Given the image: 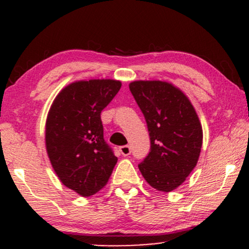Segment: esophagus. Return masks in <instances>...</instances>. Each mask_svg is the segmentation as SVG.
Returning a JSON list of instances; mask_svg holds the SVG:
<instances>
[{
    "label": "esophagus",
    "mask_w": 249,
    "mask_h": 249,
    "mask_svg": "<svg viewBox=\"0 0 249 249\" xmlns=\"http://www.w3.org/2000/svg\"><path fill=\"white\" fill-rule=\"evenodd\" d=\"M119 152H121L124 157H127L131 154V147L128 145H124V146L119 147Z\"/></svg>",
    "instance_id": "34e87169"
}]
</instances>
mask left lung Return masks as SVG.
I'll use <instances>...</instances> for the list:
<instances>
[{
	"instance_id": "obj_1",
	"label": "left lung",
	"mask_w": 249,
	"mask_h": 249,
	"mask_svg": "<svg viewBox=\"0 0 249 249\" xmlns=\"http://www.w3.org/2000/svg\"><path fill=\"white\" fill-rule=\"evenodd\" d=\"M130 91L146 121L151 150L138 165L156 190L179 187L198 162L202 128L190 99L178 88L161 81H136Z\"/></svg>"
}]
</instances>
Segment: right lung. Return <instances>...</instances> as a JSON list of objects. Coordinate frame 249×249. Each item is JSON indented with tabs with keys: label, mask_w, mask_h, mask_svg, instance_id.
I'll return each mask as SVG.
<instances>
[{
	"label": "right lung",
	"mask_w": 249,
	"mask_h": 249,
	"mask_svg": "<svg viewBox=\"0 0 249 249\" xmlns=\"http://www.w3.org/2000/svg\"><path fill=\"white\" fill-rule=\"evenodd\" d=\"M121 87L113 79L71 83L48 113L45 146L51 165L62 184L82 196L101 191L118 160L104 141L101 113Z\"/></svg>",
	"instance_id": "obj_1"
}]
</instances>
